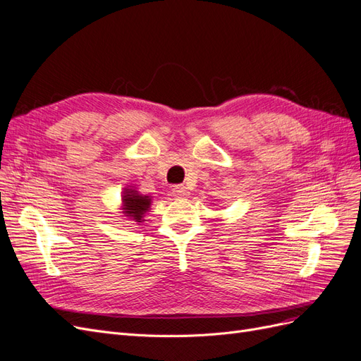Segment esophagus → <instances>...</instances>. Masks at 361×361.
<instances>
[{
  "label": "esophagus",
  "mask_w": 361,
  "mask_h": 361,
  "mask_svg": "<svg viewBox=\"0 0 361 361\" xmlns=\"http://www.w3.org/2000/svg\"><path fill=\"white\" fill-rule=\"evenodd\" d=\"M171 192H173V195H174V197H176V199H185V197H187V195L190 194L188 188L183 187V185H176V187H173Z\"/></svg>",
  "instance_id": "obj_1"
}]
</instances>
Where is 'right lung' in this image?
I'll return each mask as SVG.
<instances>
[{"instance_id":"1","label":"right lung","mask_w":361,"mask_h":361,"mask_svg":"<svg viewBox=\"0 0 361 361\" xmlns=\"http://www.w3.org/2000/svg\"><path fill=\"white\" fill-rule=\"evenodd\" d=\"M152 204V197L150 195L140 194L134 187H128L123 188L122 194V216L129 218L135 223H143L145 221V214L150 209Z\"/></svg>"}]
</instances>
